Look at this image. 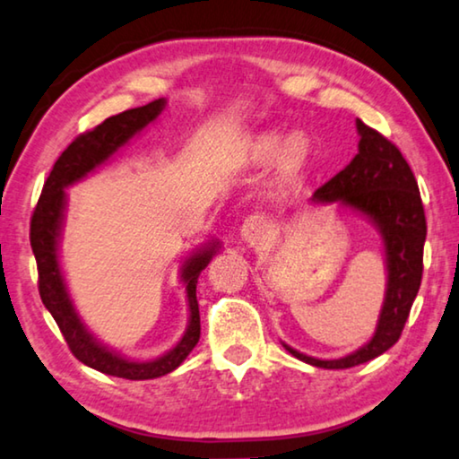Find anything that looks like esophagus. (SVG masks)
<instances>
[{"mask_svg": "<svg viewBox=\"0 0 459 459\" xmlns=\"http://www.w3.org/2000/svg\"><path fill=\"white\" fill-rule=\"evenodd\" d=\"M268 227H270V224H268V221H266V216H262V214L249 216L247 221L243 222V227H241L243 241L257 243V241H260V238L266 237Z\"/></svg>", "mask_w": 459, "mask_h": 459, "instance_id": "34e87169", "label": "esophagus"}]
</instances>
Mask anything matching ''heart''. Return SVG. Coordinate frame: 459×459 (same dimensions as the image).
Segmentation results:
<instances>
[{"mask_svg":"<svg viewBox=\"0 0 459 459\" xmlns=\"http://www.w3.org/2000/svg\"><path fill=\"white\" fill-rule=\"evenodd\" d=\"M295 150V143H289L285 139H270L266 143V152L270 156H282V153H293Z\"/></svg>","mask_w":459,"mask_h":459,"instance_id":"b5f03b06","label":"heart"}]
</instances>
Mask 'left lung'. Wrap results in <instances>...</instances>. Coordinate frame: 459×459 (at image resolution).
I'll return each mask as SVG.
<instances>
[{
    "label": "left lung",
    "instance_id": "obj_1",
    "mask_svg": "<svg viewBox=\"0 0 459 459\" xmlns=\"http://www.w3.org/2000/svg\"><path fill=\"white\" fill-rule=\"evenodd\" d=\"M356 126L359 133L356 158L316 189L312 202H339L374 224L385 245L386 291L372 339L350 356L318 359L282 343L297 359L328 370L364 364L391 350L402 337L422 281L426 218L414 172L389 139L361 120Z\"/></svg>",
    "mask_w": 459,
    "mask_h": 459
}]
</instances>
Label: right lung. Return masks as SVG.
I'll use <instances>...</instances> for the list:
<instances>
[{
  "label": "right lung",
  "mask_w": 459,
  "mask_h": 459,
  "mask_svg": "<svg viewBox=\"0 0 459 459\" xmlns=\"http://www.w3.org/2000/svg\"><path fill=\"white\" fill-rule=\"evenodd\" d=\"M166 108V100H156L147 106L126 109V112L116 114L106 118L93 131H87L76 137L62 156L56 160L48 180H45L41 197H39L37 208L30 218V247H33L37 270H39V295H41L43 306L54 316L56 325L66 339L73 356L82 364L100 370L109 377L128 378V380H150L164 377V374L177 370L186 356L197 345L202 325H199V306H197V279L202 270L208 266L212 255L221 249V243L210 241L199 247L189 260H185L180 268V279L185 282L186 301H189V325L183 339L152 361H133L122 358L120 353L109 350L82 325L76 314L74 303L68 295L66 281H64L60 260H57V247H60L64 210H66V186L79 183L95 168L106 164L122 145H126L134 134H139L147 125L162 114Z\"/></svg>",
  "instance_id": "right-lung-1"
}]
</instances>
